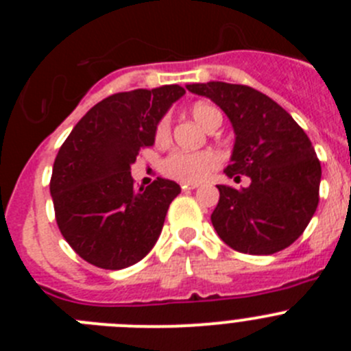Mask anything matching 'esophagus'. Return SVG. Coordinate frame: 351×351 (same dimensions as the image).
<instances>
[{
    "label": "esophagus",
    "mask_w": 351,
    "mask_h": 351,
    "mask_svg": "<svg viewBox=\"0 0 351 351\" xmlns=\"http://www.w3.org/2000/svg\"><path fill=\"white\" fill-rule=\"evenodd\" d=\"M181 188H182V190H184V191H190V190H197L198 184H197V182H182Z\"/></svg>",
    "instance_id": "34e87169"
}]
</instances>
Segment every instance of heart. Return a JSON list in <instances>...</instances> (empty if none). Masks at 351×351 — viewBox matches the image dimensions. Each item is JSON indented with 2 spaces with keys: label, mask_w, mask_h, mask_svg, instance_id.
Returning a JSON list of instances; mask_svg holds the SVG:
<instances>
[{
  "label": "heart",
  "mask_w": 351,
  "mask_h": 351,
  "mask_svg": "<svg viewBox=\"0 0 351 351\" xmlns=\"http://www.w3.org/2000/svg\"><path fill=\"white\" fill-rule=\"evenodd\" d=\"M191 116L202 128L209 130L216 121H221V114L214 107L206 104H197L191 108ZM170 135V121L169 117L158 123L156 138L158 144L169 141ZM221 163V158L214 151H198V153H190V151H173L161 163V172L172 179H178L182 182H200L209 176L210 172L218 169Z\"/></svg>",
  "instance_id": "heart-1"
}]
</instances>
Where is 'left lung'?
I'll return each instance as SVG.
<instances>
[{
    "instance_id": "8db88e82",
    "label": "left lung",
    "mask_w": 351,
    "mask_h": 351,
    "mask_svg": "<svg viewBox=\"0 0 351 351\" xmlns=\"http://www.w3.org/2000/svg\"><path fill=\"white\" fill-rule=\"evenodd\" d=\"M228 116L235 133L230 165L243 190L219 184V202L210 214L214 230L235 251L272 255L306 230L318 207L322 167L311 141L293 117L267 95L243 84H188Z\"/></svg>"
}]
</instances>
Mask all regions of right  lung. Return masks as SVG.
Listing matches in <instances>:
<instances>
[{
    "label": "right lung",
    "mask_w": 351,
    "mask_h": 351,
    "mask_svg": "<svg viewBox=\"0 0 351 351\" xmlns=\"http://www.w3.org/2000/svg\"><path fill=\"white\" fill-rule=\"evenodd\" d=\"M184 93L178 84L116 93L88 110L60 147L51 178L56 221L91 265L119 271L141 262L156 244L181 188L158 178L137 190L130 170Z\"/></svg>",
    "instance_id": "obj_1"
}]
</instances>
